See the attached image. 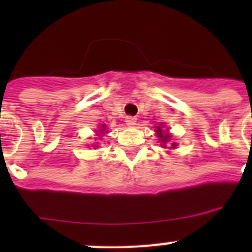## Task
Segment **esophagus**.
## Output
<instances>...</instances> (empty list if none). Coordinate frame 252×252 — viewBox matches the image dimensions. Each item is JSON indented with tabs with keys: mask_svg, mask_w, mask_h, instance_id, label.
<instances>
[{
	"mask_svg": "<svg viewBox=\"0 0 252 252\" xmlns=\"http://www.w3.org/2000/svg\"><path fill=\"white\" fill-rule=\"evenodd\" d=\"M126 126H135V124H136V118H135V117L126 116Z\"/></svg>",
	"mask_w": 252,
	"mask_h": 252,
	"instance_id": "34e87169",
	"label": "esophagus"
}]
</instances>
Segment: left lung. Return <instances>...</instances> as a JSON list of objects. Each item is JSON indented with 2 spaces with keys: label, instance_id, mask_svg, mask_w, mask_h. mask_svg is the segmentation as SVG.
<instances>
[{
  "label": "left lung",
  "instance_id": "obj_1",
  "mask_svg": "<svg viewBox=\"0 0 252 252\" xmlns=\"http://www.w3.org/2000/svg\"><path fill=\"white\" fill-rule=\"evenodd\" d=\"M156 133H157V135H158L159 141L162 142V145H166V142H168L169 139H171V135L167 133H163V130L161 129V126H157ZM175 146H177V144L173 142V144H172V149H175Z\"/></svg>",
  "mask_w": 252,
  "mask_h": 252
}]
</instances>
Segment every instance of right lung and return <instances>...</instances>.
Here are the masks:
<instances>
[{"label":"right lung","mask_w":252,"mask_h":252,"mask_svg":"<svg viewBox=\"0 0 252 252\" xmlns=\"http://www.w3.org/2000/svg\"><path fill=\"white\" fill-rule=\"evenodd\" d=\"M106 129H105V124H102V126H100V133H103Z\"/></svg>","instance_id":"right-lung-1"}]
</instances>
